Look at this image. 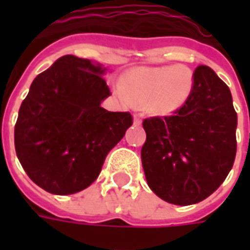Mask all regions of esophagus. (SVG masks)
I'll return each mask as SVG.
<instances>
[{
  "label": "esophagus",
  "mask_w": 250,
  "mask_h": 250,
  "mask_svg": "<svg viewBox=\"0 0 250 250\" xmlns=\"http://www.w3.org/2000/svg\"><path fill=\"white\" fill-rule=\"evenodd\" d=\"M134 123H135V125H139L142 123L141 116H139V115H138V114L134 115Z\"/></svg>",
  "instance_id": "34e87169"
}]
</instances>
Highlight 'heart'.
Listing matches in <instances>:
<instances>
[{"mask_svg":"<svg viewBox=\"0 0 250 250\" xmlns=\"http://www.w3.org/2000/svg\"><path fill=\"white\" fill-rule=\"evenodd\" d=\"M194 88V77L186 66L138 68L122 77L118 93L125 102L146 103L148 111L170 115L182 108Z\"/></svg>","mask_w":250,"mask_h":250,"instance_id":"b5f03b06","label":"heart"}]
</instances>
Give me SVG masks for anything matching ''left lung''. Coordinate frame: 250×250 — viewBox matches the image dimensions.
<instances>
[{"mask_svg":"<svg viewBox=\"0 0 250 250\" xmlns=\"http://www.w3.org/2000/svg\"><path fill=\"white\" fill-rule=\"evenodd\" d=\"M194 88L171 116L143 120L141 157L147 184L168 204H198L233 167L237 114L229 87L206 65L194 71Z\"/></svg>","mask_w":250,"mask_h":250,"instance_id":"obj_1","label":"left lung"}]
</instances>
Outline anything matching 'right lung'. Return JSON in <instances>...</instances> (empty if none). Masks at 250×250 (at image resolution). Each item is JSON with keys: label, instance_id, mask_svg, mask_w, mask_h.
Listing matches in <instances>:
<instances>
[{"label": "right lung", "instance_id": "obj_1", "mask_svg": "<svg viewBox=\"0 0 250 250\" xmlns=\"http://www.w3.org/2000/svg\"><path fill=\"white\" fill-rule=\"evenodd\" d=\"M100 64L66 55L36 77L14 125L16 154L25 173L57 195L82 191L132 125L130 112L100 104L111 95Z\"/></svg>", "mask_w": 250, "mask_h": 250}]
</instances>
